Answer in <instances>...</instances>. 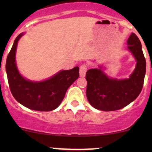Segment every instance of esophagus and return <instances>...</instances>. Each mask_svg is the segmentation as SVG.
<instances>
[{
	"instance_id": "1",
	"label": "esophagus",
	"mask_w": 152,
	"mask_h": 152,
	"mask_svg": "<svg viewBox=\"0 0 152 152\" xmlns=\"http://www.w3.org/2000/svg\"><path fill=\"white\" fill-rule=\"evenodd\" d=\"M87 69H88V66H87V64H82V65H81V66H80L79 74L81 77H84V76H86Z\"/></svg>"
}]
</instances>
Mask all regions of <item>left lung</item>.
<instances>
[{
	"instance_id": "1",
	"label": "left lung",
	"mask_w": 152,
	"mask_h": 152,
	"mask_svg": "<svg viewBox=\"0 0 152 152\" xmlns=\"http://www.w3.org/2000/svg\"><path fill=\"white\" fill-rule=\"evenodd\" d=\"M127 44L137 60L135 69L129 78H109L102 67L87 71L86 97L95 109L104 111L121 109L135 100L142 91L146 73L142 44L135 34L130 35Z\"/></svg>"
}]
</instances>
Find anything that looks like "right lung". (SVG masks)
Returning <instances> with one entry per match:
<instances>
[{
	"label": "right lung",
	"instance_id": "add662e5",
	"mask_svg": "<svg viewBox=\"0 0 152 152\" xmlns=\"http://www.w3.org/2000/svg\"><path fill=\"white\" fill-rule=\"evenodd\" d=\"M15 39L6 59V69L8 84L12 95L17 102L28 109L48 111L56 109L64 99L66 91L79 76V68L61 71L51 78L41 82L24 78L18 72L15 64V50L18 40Z\"/></svg>",
	"mask_w": 152,
	"mask_h": 152
}]
</instances>
